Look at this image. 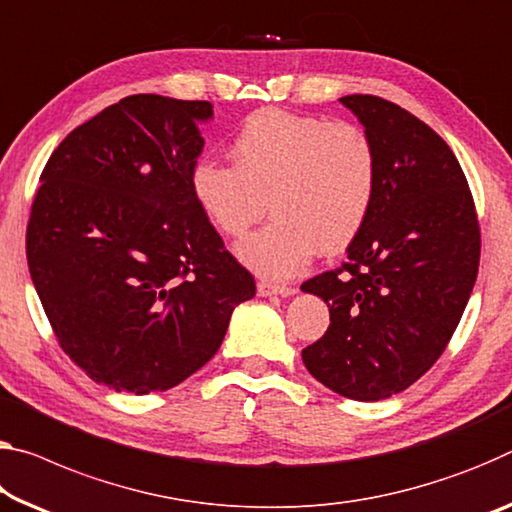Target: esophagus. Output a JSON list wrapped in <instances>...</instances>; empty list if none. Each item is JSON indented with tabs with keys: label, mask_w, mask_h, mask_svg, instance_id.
<instances>
[{
	"label": "esophagus",
	"mask_w": 512,
	"mask_h": 512,
	"mask_svg": "<svg viewBox=\"0 0 512 512\" xmlns=\"http://www.w3.org/2000/svg\"><path fill=\"white\" fill-rule=\"evenodd\" d=\"M257 291H259V296H291V294H296L294 287L280 285V282H271V280H259Z\"/></svg>",
	"instance_id": "1"
}]
</instances>
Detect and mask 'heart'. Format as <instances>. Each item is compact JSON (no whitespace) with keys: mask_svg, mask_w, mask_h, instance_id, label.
Here are the masks:
<instances>
[{"mask_svg":"<svg viewBox=\"0 0 512 512\" xmlns=\"http://www.w3.org/2000/svg\"><path fill=\"white\" fill-rule=\"evenodd\" d=\"M234 166L200 157L191 193L218 232L243 237L271 207L273 221L237 246L264 278H291L316 250L342 253L367 225L378 191V152L353 123L259 109L232 139Z\"/></svg>","mask_w":512,"mask_h":512,"instance_id":"heart-1","label":"heart"}]
</instances>
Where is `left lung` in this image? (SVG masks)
Returning a JSON list of instances; mask_svg holds the SVG:
<instances>
[{
  "label": "left lung",
  "mask_w": 512,
  "mask_h": 512,
  "mask_svg": "<svg viewBox=\"0 0 512 512\" xmlns=\"http://www.w3.org/2000/svg\"><path fill=\"white\" fill-rule=\"evenodd\" d=\"M339 102L376 145L378 191L346 262L300 287L330 310L326 335L303 348V362L332 392L380 401L444 353L474 289L481 230L467 177L440 134L383 97Z\"/></svg>",
  "instance_id": "8db88e82"
}]
</instances>
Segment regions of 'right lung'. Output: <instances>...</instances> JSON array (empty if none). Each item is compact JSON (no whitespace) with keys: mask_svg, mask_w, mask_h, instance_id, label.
<instances>
[{"mask_svg":"<svg viewBox=\"0 0 512 512\" xmlns=\"http://www.w3.org/2000/svg\"><path fill=\"white\" fill-rule=\"evenodd\" d=\"M205 100L129 95L59 143L27 262L70 360L116 392H166L214 358L255 280L191 193Z\"/></svg>","mask_w":512,"mask_h":512,"instance_id":"obj_1","label":"right lung"}]
</instances>
